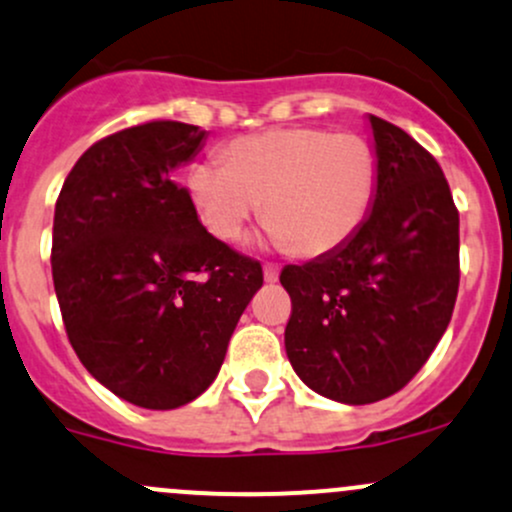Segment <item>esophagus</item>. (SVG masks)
Wrapping results in <instances>:
<instances>
[{"mask_svg": "<svg viewBox=\"0 0 512 512\" xmlns=\"http://www.w3.org/2000/svg\"><path fill=\"white\" fill-rule=\"evenodd\" d=\"M277 279H279V267L272 265V262H267V265H265V282L274 284Z\"/></svg>", "mask_w": 512, "mask_h": 512, "instance_id": "34e87169", "label": "esophagus"}]
</instances>
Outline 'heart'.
Listing matches in <instances>:
<instances>
[{
  "instance_id": "b5f03b06",
  "label": "heart",
  "mask_w": 512,
  "mask_h": 512,
  "mask_svg": "<svg viewBox=\"0 0 512 512\" xmlns=\"http://www.w3.org/2000/svg\"><path fill=\"white\" fill-rule=\"evenodd\" d=\"M223 164L199 162L189 194L213 238L233 243L262 201V221L301 257L340 250L374 204L379 157L359 133L294 126L235 138Z\"/></svg>"
}]
</instances>
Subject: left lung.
<instances>
[{"mask_svg": "<svg viewBox=\"0 0 512 512\" xmlns=\"http://www.w3.org/2000/svg\"><path fill=\"white\" fill-rule=\"evenodd\" d=\"M374 206L340 250L286 265V357L306 386L364 406L401 391L452 320L459 211L442 167L403 128L369 116Z\"/></svg>", "mask_w": 512, "mask_h": 512, "instance_id": "8db88e82", "label": "left lung"}]
</instances>
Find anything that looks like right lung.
I'll use <instances>...</instances> for the list:
<instances>
[{
    "label": "right lung",
    "mask_w": 512,
    "mask_h": 512,
    "mask_svg": "<svg viewBox=\"0 0 512 512\" xmlns=\"http://www.w3.org/2000/svg\"><path fill=\"white\" fill-rule=\"evenodd\" d=\"M206 131L148 121L97 140L53 218V284L72 350L123 401L170 411L211 386L262 265L201 226L174 170Z\"/></svg>",
    "instance_id": "1"
}]
</instances>
